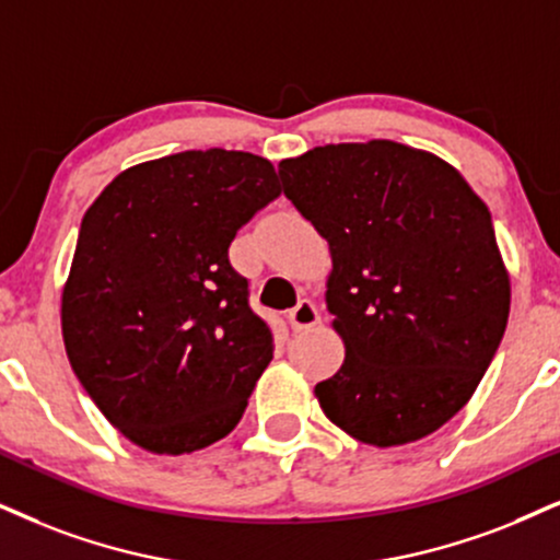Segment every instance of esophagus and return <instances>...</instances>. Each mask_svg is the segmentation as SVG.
Listing matches in <instances>:
<instances>
[{
	"mask_svg": "<svg viewBox=\"0 0 560 560\" xmlns=\"http://www.w3.org/2000/svg\"><path fill=\"white\" fill-rule=\"evenodd\" d=\"M289 323H292L294 330H307L313 325L320 323V313H317L313 300H300L294 310H289Z\"/></svg>",
	"mask_w": 560,
	"mask_h": 560,
	"instance_id": "esophagus-1",
	"label": "esophagus"
}]
</instances>
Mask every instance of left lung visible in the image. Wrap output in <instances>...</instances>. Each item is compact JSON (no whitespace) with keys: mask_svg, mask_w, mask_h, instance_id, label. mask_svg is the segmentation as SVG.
I'll list each match as a JSON object with an SVG mask.
<instances>
[{"mask_svg":"<svg viewBox=\"0 0 560 560\" xmlns=\"http://www.w3.org/2000/svg\"><path fill=\"white\" fill-rule=\"evenodd\" d=\"M279 175L332 256L325 300L346 359L317 382L323 413L374 447L429 436L470 400L506 330L486 203L447 162L395 141L315 147Z\"/></svg>","mask_w":560,"mask_h":560,"instance_id":"left-lung-1","label":"left lung"}]
</instances>
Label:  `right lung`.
<instances>
[{
	"label": "right lung",
	"instance_id": "1",
	"mask_svg": "<svg viewBox=\"0 0 560 560\" xmlns=\"http://www.w3.org/2000/svg\"><path fill=\"white\" fill-rule=\"evenodd\" d=\"M279 196L258 154L190 150L126 170L84 214L63 346L95 406L139 447L196 452L243 419L273 332L228 253Z\"/></svg>",
	"mask_w": 560,
	"mask_h": 560
}]
</instances>
